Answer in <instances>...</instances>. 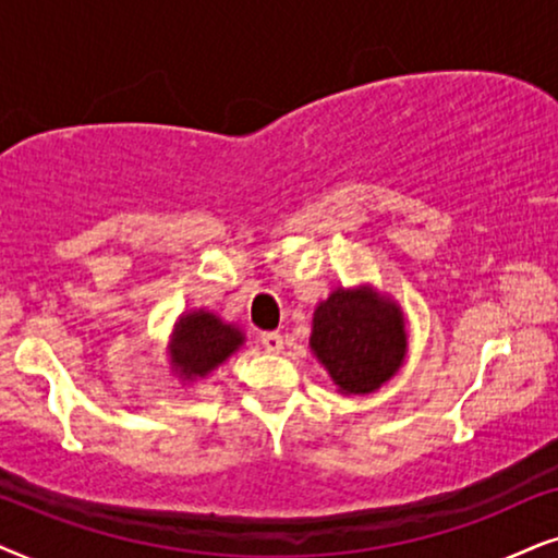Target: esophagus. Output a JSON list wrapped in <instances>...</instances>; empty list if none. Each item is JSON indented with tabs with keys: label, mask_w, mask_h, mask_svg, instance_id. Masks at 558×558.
<instances>
[{
	"label": "esophagus",
	"mask_w": 558,
	"mask_h": 558,
	"mask_svg": "<svg viewBox=\"0 0 558 558\" xmlns=\"http://www.w3.org/2000/svg\"><path fill=\"white\" fill-rule=\"evenodd\" d=\"M259 341H263V347L267 349V352H272V354L283 352V337H280L278 331H265L263 337H259Z\"/></svg>",
	"instance_id": "1"
}]
</instances>
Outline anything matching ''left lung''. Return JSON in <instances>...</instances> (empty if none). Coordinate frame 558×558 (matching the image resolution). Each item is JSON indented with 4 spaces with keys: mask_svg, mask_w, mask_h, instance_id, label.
Returning a JSON list of instances; mask_svg holds the SVG:
<instances>
[{
    "mask_svg": "<svg viewBox=\"0 0 558 558\" xmlns=\"http://www.w3.org/2000/svg\"><path fill=\"white\" fill-rule=\"evenodd\" d=\"M308 344L339 392H375L405 360L403 311L369 286L337 288L316 306Z\"/></svg>",
    "mask_w": 558,
    "mask_h": 558,
    "instance_id": "8db88e82",
    "label": "left lung"
}]
</instances>
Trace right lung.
<instances>
[{
  "label": "right lung",
  "mask_w": 558,
  "mask_h": 558,
  "mask_svg": "<svg viewBox=\"0 0 558 558\" xmlns=\"http://www.w3.org/2000/svg\"><path fill=\"white\" fill-rule=\"evenodd\" d=\"M244 344V333L234 324H225L217 314L198 308L175 322L170 337V365L183 380H196L214 373Z\"/></svg>",
  "instance_id": "1"
}]
</instances>
